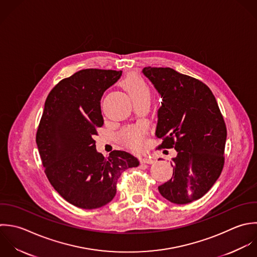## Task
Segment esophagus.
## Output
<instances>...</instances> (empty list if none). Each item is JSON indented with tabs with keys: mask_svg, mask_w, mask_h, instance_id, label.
Instances as JSON below:
<instances>
[{
	"mask_svg": "<svg viewBox=\"0 0 257 257\" xmlns=\"http://www.w3.org/2000/svg\"><path fill=\"white\" fill-rule=\"evenodd\" d=\"M140 162L144 163V164H152L154 162V160L152 158H150V157L149 158L148 157H144L143 159L140 160Z\"/></svg>",
	"mask_w": 257,
	"mask_h": 257,
	"instance_id": "obj_1",
	"label": "esophagus"
}]
</instances>
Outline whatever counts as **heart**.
Masks as SVG:
<instances>
[{
  "label": "heart",
  "instance_id": "heart-1",
  "mask_svg": "<svg viewBox=\"0 0 257 257\" xmlns=\"http://www.w3.org/2000/svg\"><path fill=\"white\" fill-rule=\"evenodd\" d=\"M121 86L125 89L132 100L149 95V88L145 80L138 74L130 73L121 82ZM122 140L131 148L138 149L142 147L144 142V131L140 127H128L121 133Z\"/></svg>",
  "mask_w": 257,
  "mask_h": 257
}]
</instances>
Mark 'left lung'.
Returning <instances> with one entry per match:
<instances>
[{"label": "left lung", "mask_w": 257, "mask_h": 257, "mask_svg": "<svg viewBox=\"0 0 257 257\" xmlns=\"http://www.w3.org/2000/svg\"><path fill=\"white\" fill-rule=\"evenodd\" d=\"M143 74L161 95L155 135L158 148H174L173 175L158 187L175 204L201 198L224 166L226 125L211 90L201 81L171 68L145 67Z\"/></svg>", "instance_id": "1"}]
</instances>
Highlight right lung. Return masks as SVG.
Wrapping results in <instances>:
<instances>
[{
  "label": "right lung",
  "mask_w": 257,
  "mask_h": 257,
  "mask_svg": "<svg viewBox=\"0 0 257 257\" xmlns=\"http://www.w3.org/2000/svg\"><path fill=\"white\" fill-rule=\"evenodd\" d=\"M122 71L85 69L61 80L49 93L36 142L45 173L69 203L95 209L116 194L122 172L137 167L132 154L114 150L105 158L96 150L97 128L104 124L100 101Z\"/></svg>",
  "instance_id": "obj_1"
}]
</instances>
